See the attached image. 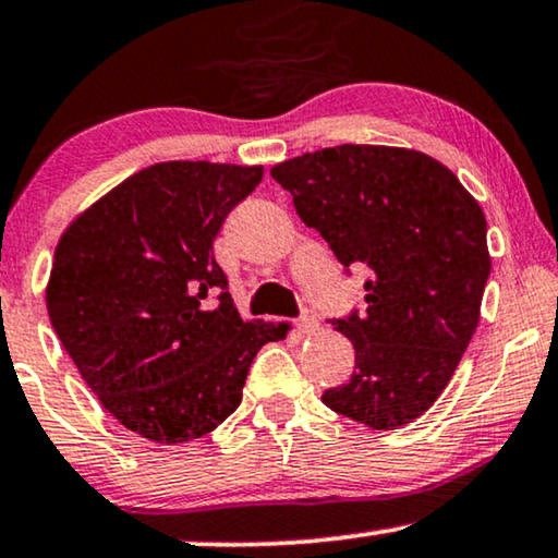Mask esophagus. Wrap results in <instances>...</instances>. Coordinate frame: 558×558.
I'll list each match as a JSON object with an SVG mask.
<instances>
[{
  "mask_svg": "<svg viewBox=\"0 0 558 558\" xmlns=\"http://www.w3.org/2000/svg\"><path fill=\"white\" fill-rule=\"evenodd\" d=\"M295 327H299L303 335H312V331H316V327H319V319H316L314 312H306L299 322H295Z\"/></svg>",
  "mask_w": 558,
  "mask_h": 558,
  "instance_id": "esophagus-1",
  "label": "esophagus"
}]
</instances>
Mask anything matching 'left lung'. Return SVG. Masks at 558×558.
Wrapping results in <instances>:
<instances>
[{"label": "left lung", "instance_id": "8db88e82", "mask_svg": "<svg viewBox=\"0 0 558 558\" xmlns=\"http://www.w3.org/2000/svg\"><path fill=\"white\" fill-rule=\"evenodd\" d=\"M270 174L344 267L371 270L365 314L331 322L355 348V371L322 401L371 429L422 417L482 314L492 270L482 206L446 165L401 146H331Z\"/></svg>", "mask_w": 558, "mask_h": 558}]
</instances>
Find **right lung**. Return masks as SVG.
Listing matches in <instances>:
<instances>
[{"label": "right lung", "mask_w": 558, "mask_h": 558, "mask_svg": "<svg viewBox=\"0 0 558 558\" xmlns=\"http://www.w3.org/2000/svg\"><path fill=\"white\" fill-rule=\"evenodd\" d=\"M259 180L263 165L159 161L84 208L56 244V335L112 417L159 446L221 425L259 348L286 337L283 324L239 316L214 257L223 218Z\"/></svg>", "instance_id": "obj_1"}]
</instances>
